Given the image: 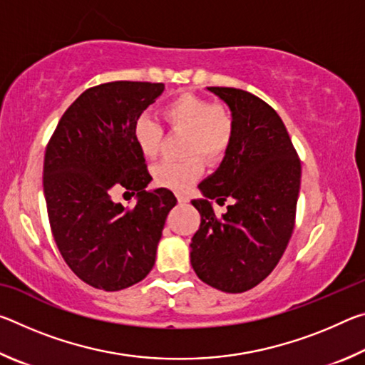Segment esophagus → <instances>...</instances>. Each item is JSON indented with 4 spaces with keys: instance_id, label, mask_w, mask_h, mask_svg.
I'll return each mask as SVG.
<instances>
[{
    "instance_id": "34e87169",
    "label": "esophagus",
    "mask_w": 365,
    "mask_h": 365,
    "mask_svg": "<svg viewBox=\"0 0 365 365\" xmlns=\"http://www.w3.org/2000/svg\"><path fill=\"white\" fill-rule=\"evenodd\" d=\"M177 200H178V202H180V205H187V202L190 201L187 195H177Z\"/></svg>"
}]
</instances>
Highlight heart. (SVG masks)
<instances>
[{"label": "heart", "instance_id": "heart-1", "mask_svg": "<svg viewBox=\"0 0 365 365\" xmlns=\"http://www.w3.org/2000/svg\"><path fill=\"white\" fill-rule=\"evenodd\" d=\"M163 115L172 130L187 132L182 160H163L153 168V178L159 187L187 191L202 172L201 154L217 160L227 153L235 135V119L230 110L195 93H182L163 108ZM133 138L146 159H154L163 150L164 130L150 115H140L133 125Z\"/></svg>", "mask_w": 365, "mask_h": 365}]
</instances>
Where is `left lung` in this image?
Here are the masks:
<instances>
[{
	"label": "left lung",
	"instance_id": "left-lung-1",
	"mask_svg": "<svg viewBox=\"0 0 365 365\" xmlns=\"http://www.w3.org/2000/svg\"><path fill=\"white\" fill-rule=\"evenodd\" d=\"M228 104L235 135L219 169L197 185L201 225L191 238V265L225 293H243L267 277L292 238L301 160L280 115L250 91L207 86ZM231 201L217 218L212 200Z\"/></svg>",
	"mask_w": 365,
	"mask_h": 365
}]
</instances>
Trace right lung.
Listing matches in <instances>:
<instances>
[{"mask_svg":"<svg viewBox=\"0 0 365 365\" xmlns=\"http://www.w3.org/2000/svg\"><path fill=\"white\" fill-rule=\"evenodd\" d=\"M164 83L109 82L85 90L61 117L43 164L48 219L61 256L80 280L119 292L150 274L177 197L146 190L151 175L133 138ZM117 190L138 195L123 208Z\"/></svg>","mask_w":365,"mask_h":365,"instance_id":"right-lung-1","label":"right lung"}]
</instances>
